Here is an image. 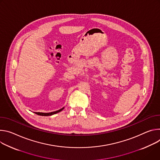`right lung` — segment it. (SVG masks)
<instances>
[{
	"instance_id": "add662e5",
	"label": "right lung",
	"mask_w": 160,
	"mask_h": 160,
	"mask_svg": "<svg viewBox=\"0 0 160 160\" xmlns=\"http://www.w3.org/2000/svg\"><path fill=\"white\" fill-rule=\"evenodd\" d=\"M64 109V108L57 111H54V112H48V113H44V112H35V114H36L38 115H39V116H51V115H53L55 114H57L60 111H62L63 109Z\"/></svg>"
}]
</instances>
